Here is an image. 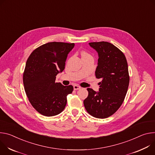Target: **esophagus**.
Here are the masks:
<instances>
[{
	"label": "esophagus",
	"instance_id": "34e87169",
	"mask_svg": "<svg viewBox=\"0 0 155 155\" xmlns=\"http://www.w3.org/2000/svg\"><path fill=\"white\" fill-rule=\"evenodd\" d=\"M73 87H74V90H78L81 88V86H79V85H74Z\"/></svg>",
	"mask_w": 155,
	"mask_h": 155
}]
</instances>
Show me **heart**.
Segmentation results:
<instances>
[{
	"label": "heart",
	"instance_id": "1",
	"mask_svg": "<svg viewBox=\"0 0 155 155\" xmlns=\"http://www.w3.org/2000/svg\"><path fill=\"white\" fill-rule=\"evenodd\" d=\"M81 55H82V57H85V56H89L90 55L88 53L85 52V51H83V52H82Z\"/></svg>",
	"mask_w": 155,
	"mask_h": 155
}]
</instances>
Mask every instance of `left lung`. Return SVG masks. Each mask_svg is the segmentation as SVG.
Here are the masks:
<instances>
[{"label": "left lung", "instance_id": "8db88e82", "mask_svg": "<svg viewBox=\"0 0 155 155\" xmlns=\"http://www.w3.org/2000/svg\"><path fill=\"white\" fill-rule=\"evenodd\" d=\"M98 54L95 76L98 92L87 88L89 95L84 100V107L91 116L104 119L113 115L121 106L126 95L129 75L126 58L122 51L108 42H90Z\"/></svg>", "mask_w": 155, "mask_h": 155}]
</instances>
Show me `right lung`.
Returning <instances> with one entry per match:
<instances>
[{
    "mask_svg": "<svg viewBox=\"0 0 155 155\" xmlns=\"http://www.w3.org/2000/svg\"><path fill=\"white\" fill-rule=\"evenodd\" d=\"M74 43L52 42L33 50L28 57L23 76L24 88L33 108L45 116L61 113L72 93L73 85L64 86L55 82L56 76L62 72L69 52Z\"/></svg>",
    "mask_w": 155,
    "mask_h": 155,
    "instance_id": "obj_1",
    "label": "right lung"
}]
</instances>
